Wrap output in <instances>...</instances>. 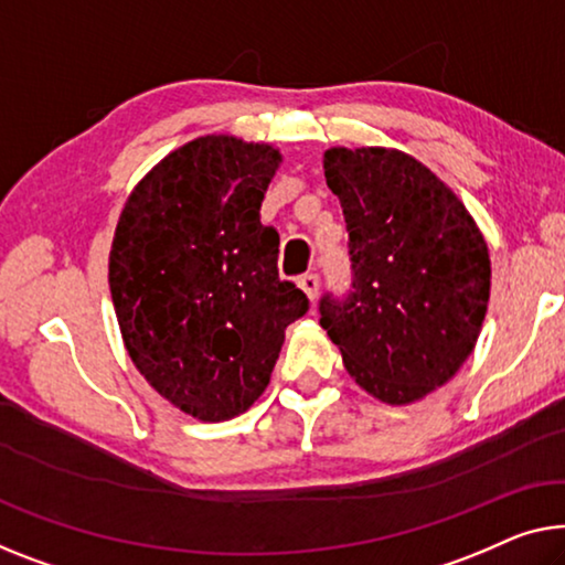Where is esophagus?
<instances>
[{
	"mask_svg": "<svg viewBox=\"0 0 565 565\" xmlns=\"http://www.w3.org/2000/svg\"><path fill=\"white\" fill-rule=\"evenodd\" d=\"M297 284H299V289L305 291L311 301L317 299V294H319V276H317V274L309 271V274H305V276H299Z\"/></svg>",
	"mask_w": 565,
	"mask_h": 565,
	"instance_id": "obj_1",
	"label": "esophagus"
}]
</instances>
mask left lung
Here are the masks:
<instances>
[{
  "label": "left lung",
  "mask_w": 565,
  "mask_h": 565,
  "mask_svg": "<svg viewBox=\"0 0 565 565\" xmlns=\"http://www.w3.org/2000/svg\"><path fill=\"white\" fill-rule=\"evenodd\" d=\"M324 177L348 223L352 289L324 294L319 324L360 388L406 406L475 350L490 301L487 243L465 202L398 149L332 147Z\"/></svg>",
  "instance_id": "obj_1"
}]
</instances>
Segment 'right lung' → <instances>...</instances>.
Masks as SVG:
<instances>
[{
    "label": "right lung",
    "instance_id": "add662e5",
    "mask_svg": "<svg viewBox=\"0 0 565 565\" xmlns=\"http://www.w3.org/2000/svg\"><path fill=\"white\" fill-rule=\"evenodd\" d=\"M279 149L210 134L167 154L126 200L108 286L129 358L151 388L200 420L254 406L284 330L309 309L279 279V233L260 202Z\"/></svg>",
    "mask_w": 565,
    "mask_h": 565
}]
</instances>
